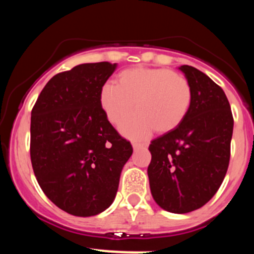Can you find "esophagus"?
Masks as SVG:
<instances>
[{"instance_id": "34e87169", "label": "esophagus", "mask_w": 254, "mask_h": 254, "mask_svg": "<svg viewBox=\"0 0 254 254\" xmlns=\"http://www.w3.org/2000/svg\"><path fill=\"white\" fill-rule=\"evenodd\" d=\"M147 147V144L144 143H138V142H132V148L133 150H139V149H143V148Z\"/></svg>"}]
</instances>
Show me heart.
<instances>
[{"label":"heart","mask_w":254,"mask_h":254,"mask_svg":"<svg viewBox=\"0 0 254 254\" xmlns=\"http://www.w3.org/2000/svg\"><path fill=\"white\" fill-rule=\"evenodd\" d=\"M191 87L176 71L136 65L122 70L117 82H106L99 93V104L112 124L121 123L135 106L137 112L121 124L122 133L144 138L173 130L185 118L191 105Z\"/></svg>","instance_id":"1"}]
</instances>
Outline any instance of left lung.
<instances>
[{
	"label": "left lung",
	"instance_id": "obj_1",
	"mask_svg": "<svg viewBox=\"0 0 254 254\" xmlns=\"http://www.w3.org/2000/svg\"><path fill=\"white\" fill-rule=\"evenodd\" d=\"M191 87L183 122L149 145L148 177L157 205L173 214L202 208L214 197L229 165L233 121L223 89L190 65L179 66Z\"/></svg>",
	"mask_w": 254,
	"mask_h": 254
}]
</instances>
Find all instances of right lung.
I'll use <instances>...</instances> for the list:
<instances>
[{
    "label": "right lung",
    "mask_w": 254,
    "mask_h": 254,
    "mask_svg": "<svg viewBox=\"0 0 254 254\" xmlns=\"http://www.w3.org/2000/svg\"><path fill=\"white\" fill-rule=\"evenodd\" d=\"M117 63H84L46 83L31 113V161L46 197L74 216L100 214L113 203L130 142L99 104Z\"/></svg>",
    "instance_id": "1"
}]
</instances>
